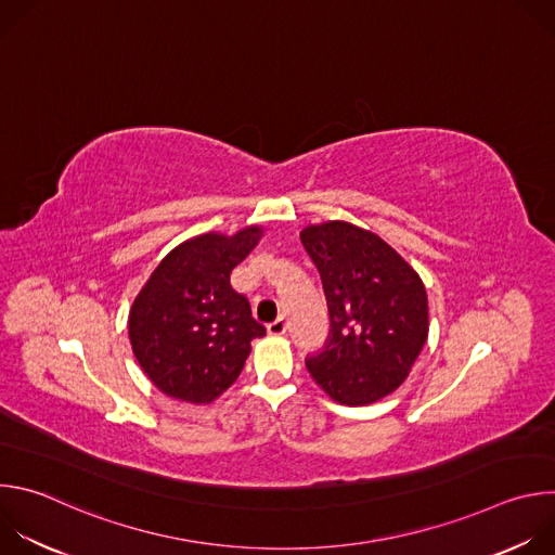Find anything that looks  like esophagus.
Here are the masks:
<instances>
[{
    "label": "esophagus",
    "mask_w": 555,
    "mask_h": 555,
    "mask_svg": "<svg viewBox=\"0 0 555 555\" xmlns=\"http://www.w3.org/2000/svg\"><path fill=\"white\" fill-rule=\"evenodd\" d=\"M285 332H287V319H285V315H279L274 323L268 325V334H272V336H283Z\"/></svg>",
    "instance_id": "34e87169"
}]
</instances>
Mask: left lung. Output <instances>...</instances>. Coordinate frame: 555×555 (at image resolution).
<instances>
[{"instance_id": "obj_1", "label": "left lung", "mask_w": 555, "mask_h": 555, "mask_svg": "<svg viewBox=\"0 0 555 555\" xmlns=\"http://www.w3.org/2000/svg\"><path fill=\"white\" fill-rule=\"evenodd\" d=\"M300 242L321 272L332 321L323 351L305 364L338 404H373L406 379L426 345V287L384 240L353 223L307 225Z\"/></svg>"}]
</instances>
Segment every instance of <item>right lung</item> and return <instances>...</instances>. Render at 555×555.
Masks as SVG:
<instances>
[{
	"mask_svg": "<svg viewBox=\"0 0 555 555\" xmlns=\"http://www.w3.org/2000/svg\"><path fill=\"white\" fill-rule=\"evenodd\" d=\"M263 228L232 236L206 232L173 248L153 270L129 311L133 356L169 398L210 404L236 379L253 338L266 327L230 272L259 244Z\"/></svg>",
	"mask_w": 555,
	"mask_h": 555,
	"instance_id": "add662e5",
	"label": "right lung"
}]
</instances>
